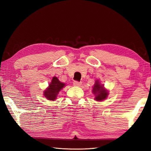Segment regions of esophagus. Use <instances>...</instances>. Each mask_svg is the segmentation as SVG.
Masks as SVG:
<instances>
[{
	"label": "esophagus",
	"mask_w": 151,
	"mask_h": 151,
	"mask_svg": "<svg viewBox=\"0 0 151 151\" xmlns=\"http://www.w3.org/2000/svg\"><path fill=\"white\" fill-rule=\"evenodd\" d=\"M73 85L75 86H80L81 85V82H78V81H74Z\"/></svg>",
	"instance_id": "esophagus-1"
}]
</instances>
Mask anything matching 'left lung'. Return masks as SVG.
I'll use <instances>...</instances> for the list:
<instances>
[{
  "label": "left lung",
  "instance_id": "8db88e82",
  "mask_svg": "<svg viewBox=\"0 0 151 151\" xmlns=\"http://www.w3.org/2000/svg\"><path fill=\"white\" fill-rule=\"evenodd\" d=\"M93 92L95 95V100L97 101H103L107 97L108 93L106 89L104 88L103 85H101L100 82L98 81H96L93 88Z\"/></svg>",
  "mask_w": 151,
  "mask_h": 151
}]
</instances>
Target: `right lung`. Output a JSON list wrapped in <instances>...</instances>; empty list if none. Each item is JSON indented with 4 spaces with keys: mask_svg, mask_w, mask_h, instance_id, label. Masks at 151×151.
Returning <instances> with one entry per match:
<instances>
[{
    "mask_svg": "<svg viewBox=\"0 0 151 151\" xmlns=\"http://www.w3.org/2000/svg\"><path fill=\"white\" fill-rule=\"evenodd\" d=\"M64 86H65V84L61 82L57 77H53L52 82L49 84V88L44 91L45 97L48 100L54 101L56 98L57 95L58 94L59 91Z\"/></svg>",
    "mask_w": 151,
    "mask_h": 151,
    "instance_id": "right-lung-1",
    "label": "right lung"
}]
</instances>
